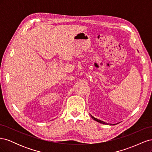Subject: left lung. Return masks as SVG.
<instances>
[{
  "label": "left lung",
  "mask_w": 152,
  "mask_h": 152,
  "mask_svg": "<svg viewBox=\"0 0 152 152\" xmlns=\"http://www.w3.org/2000/svg\"><path fill=\"white\" fill-rule=\"evenodd\" d=\"M91 115V118L93 119V120H94V121H97L98 122H99V123H101V124H107V125H110V126H111V125H115V124H108V123H107V122H103V121H101V120H99V119H98V118H95V117H94L93 116H92L91 115Z\"/></svg>",
  "instance_id": "left-lung-1"
}]
</instances>
